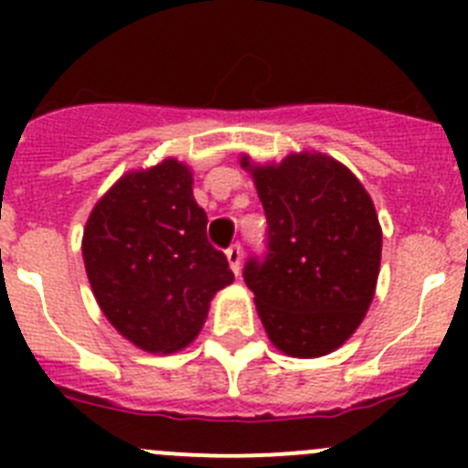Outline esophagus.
Instances as JSON below:
<instances>
[{"label":"esophagus","instance_id":"34e87169","mask_svg":"<svg viewBox=\"0 0 468 468\" xmlns=\"http://www.w3.org/2000/svg\"><path fill=\"white\" fill-rule=\"evenodd\" d=\"M226 258H229V264L230 269H233L235 276H239V271H242V247H239V244H233V247L226 251Z\"/></svg>","mask_w":468,"mask_h":468}]
</instances>
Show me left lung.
Instances as JSON below:
<instances>
[{"instance_id": "obj_1", "label": "left lung", "mask_w": 468, "mask_h": 468, "mask_svg": "<svg viewBox=\"0 0 468 468\" xmlns=\"http://www.w3.org/2000/svg\"><path fill=\"white\" fill-rule=\"evenodd\" d=\"M239 165L267 215L269 251L244 267L258 317L290 357H322L365 319L380 273L382 229L360 178L319 151Z\"/></svg>"}]
</instances>
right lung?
Returning <instances> with one entry per match:
<instances>
[{
    "label": "right lung",
    "mask_w": 468,
    "mask_h": 468,
    "mask_svg": "<svg viewBox=\"0 0 468 468\" xmlns=\"http://www.w3.org/2000/svg\"><path fill=\"white\" fill-rule=\"evenodd\" d=\"M192 183V169L176 158L131 169L94 204L83 229V262L103 317L146 353L195 342L212 296L235 278L207 242Z\"/></svg>",
    "instance_id": "right-lung-1"
}]
</instances>
